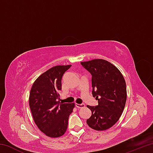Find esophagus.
I'll return each instance as SVG.
<instances>
[{
  "instance_id": "1",
  "label": "esophagus",
  "mask_w": 153,
  "mask_h": 153,
  "mask_svg": "<svg viewBox=\"0 0 153 153\" xmlns=\"http://www.w3.org/2000/svg\"><path fill=\"white\" fill-rule=\"evenodd\" d=\"M76 107L77 108H82L85 107L84 104H77V103H76Z\"/></svg>"
}]
</instances>
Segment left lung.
<instances>
[{
	"instance_id": "1",
	"label": "left lung",
	"mask_w": 153,
	"mask_h": 153,
	"mask_svg": "<svg viewBox=\"0 0 153 153\" xmlns=\"http://www.w3.org/2000/svg\"><path fill=\"white\" fill-rule=\"evenodd\" d=\"M81 64L92 75V95L98 102L96 107L87 106L92 115L86 123L95 130H106L117 123L125 107V79L117 67L104 59H93Z\"/></svg>"
}]
</instances>
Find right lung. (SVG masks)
<instances>
[{"label":"right lung","instance_id":"add662e5","mask_svg":"<svg viewBox=\"0 0 153 153\" xmlns=\"http://www.w3.org/2000/svg\"><path fill=\"white\" fill-rule=\"evenodd\" d=\"M67 65H56L40 75L31 88L29 105L33 121L40 130L51 138L63 136L75 103L60 102L61 79Z\"/></svg>","mask_w":153,"mask_h":153}]
</instances>
